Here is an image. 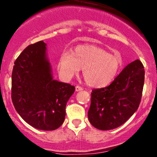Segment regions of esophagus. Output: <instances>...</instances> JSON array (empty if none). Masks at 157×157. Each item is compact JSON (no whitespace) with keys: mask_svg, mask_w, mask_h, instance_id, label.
<instances>
[{"mask_svg":"<svg viewBox=\"0 0 157 157\" xmlns=\"http://www.w3.org/2000/svg\"><path fill=\"white\" fill-rule=\"evenodd\" d=\"M83 89H82L81 86H77L76 87H75V90H76V91H82V90Z\"/></svg>","mask_w":157,"mask_h":157,"instance_id":"1","label":"esophagus"}]
</instances>
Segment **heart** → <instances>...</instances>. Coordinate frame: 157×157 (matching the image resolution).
Masks as SVG:
<instances>
[{
  "label": "heart",
  "mask_w": 157,
  "mask_h": 157,
  "mask_svg": "<svg viewBox=\"0 0 157 157\" xmlns=\"http://www.w3.org/2000/svg\"><path fill=\"white\" fill-rule=\"evenodd\" d=\"M121 66L119 57L93 45L77 46L72 53L63 52L58 60V71L63 80H71L82 68L86 83L94 88L111 83L118 75Z\"/></svg>",
  "instance_id": "heart-1"
}]
</instances>
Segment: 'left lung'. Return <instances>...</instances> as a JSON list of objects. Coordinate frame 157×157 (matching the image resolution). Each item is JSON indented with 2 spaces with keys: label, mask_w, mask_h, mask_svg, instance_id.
<instances>
[{
  "label": "left lung",
  "mask_w": 157,
  "mask_h": 157,
  "mask_svg": "<svg viewBox=\"0 0 157 157\" xmlns=\"http://www.w3.org/2000/svg\"><path fill=\"white\" fill-rule=\"evenodd\" d=\"M144 80V66L136 60L124 68L109 86L93 89L88 112L91 125L107 131L125 123L139 108Z\"/></svg>",
  "instance_id": "8db88e82"
}]
</instances>
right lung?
Segmentation results:
<instances>
[{
	"mask_svg": "<svg viewBox=\"0 0 157 157\" xmlns=\"http://www.w3.org/2000/svg\"><path fill=\"white\" fill-rule=\"evenodd\" d=\"M71 84L54 80L43 40L29 45L16 59L12 74V100L27 123L53 131L63 123L66 106L75 92Z\"/></svg>",
	"mask_w": 157,
	"mask_h": 157,
	"instance_id": "add662e5",
	"label": "right lung"
}]
</instances>
